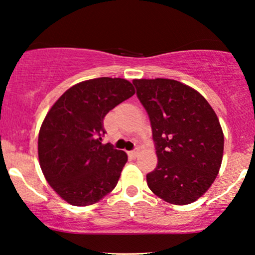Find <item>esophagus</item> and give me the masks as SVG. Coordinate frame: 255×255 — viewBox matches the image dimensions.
Segmentation results:
<instances>
[{"label": "esophagus", "instance_id": "1", "mask_svg": "<svg viewBox=\"0 0 255 255\" xmlns=\"http://www.w3.org/2000/svg\"><path fill=\"white\" fill-rule=\"evenodd\" d=\"M139 153H140V151H139V149L137 148V149H134V151L128 152V155L132 156V158H137V156L139 155Z\"/></svg>", "mask_w": 255, "mask_h": 255}]
</instances>
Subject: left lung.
<instances>
[{"instance_id": "obj_1", "label": "left lung", "mask_w": 255, "mask_h": 255, "mask_svg": "<svg viewBox=\"0 0 255 255\" xmlns=\"http://www.w3.org/2000/svg\"><path fill=\"white\" fill-rule=\"evenodd\" d=\"M147 111L158 165L146 175L152 193L175 205L207 193L218 175L224 134L218 117L197 90L172 79H134Z\"/></svg>"}]
</instances>
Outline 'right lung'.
Returning a JSON list of instances; mask_svg holds the SVG:
<instances>
[{
    "mask_svg": "<svg viewBox=\"0 0 255 255\" xmlns=\"http://www.w3.org/2000/svg\"><path fill=\"white\" fill-rule=\"evenodd\" d=\"M134 93L125 79L86 80L48 110L38 135V158L48 184L67 203L95 204L116 187L128 155L101 142L103 120Z\"/></svg>",
    "mask_w": 255,
    "mask_h": 255,
    "instance_id": "1",
    "label": "right lung"
}]
</instances>
